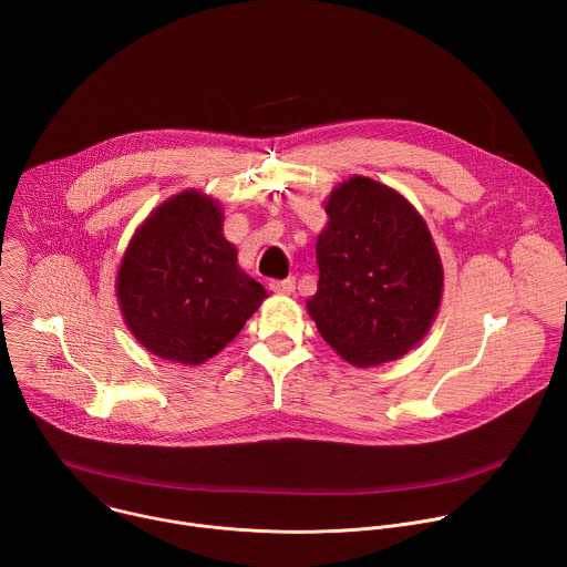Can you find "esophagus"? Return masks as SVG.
<instances>
[{"instance_id":"obj_1","label":"esophagus","mask_w":567,"mask_h":567,"mask_svg":"<svg viewBox=\"0 0 567 567\" xmlns=\"http://www.w3.org/2000/svg\"><path fill=\"white\" fill-rule=\"evenodd\" d=\"M269 289L276 291V293H293L296 280H293V278H287V280H271V282H269Z\"/></svg>"}]
</instances>
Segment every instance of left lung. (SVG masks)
<instances>
[{
	"label": "left lung",
	"mask_w": 567,
	"mask_h": 567,
	"mask_svg": "<svg viewBox=\"0 0 567 567\" xmlns=\"http://www.w3.org/2000/svg\"><path fill=\"white\" fill-rule=\"evenodd\" d=\"M316 239L318 289L307 300L320 337L359 368L394 361L429 332L442 262L422 215L388 186L352 177L332 190Z\"/></svg>",
	"instance_id": "obj_1"
}]
</instances>
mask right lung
Listing matches in <instances>:
<instances>
[{"label":"right lung","instance_id":"right-lung-1","mask_svg":"<svg viewBox=\"0 0 567 567\" xmlns=\"http://www.w3.org/2000/svg\"><path fill=\"white\" fill-rule=\"evenodd\" d=\"M221 221L215 199L186 190L141 224L123 256L116 276L123 318L161 359L204 363L267 298L265 287L237 267Z\"/></svg>","mask_w":567,"mask_h":567}]
</instances>
